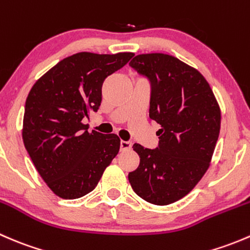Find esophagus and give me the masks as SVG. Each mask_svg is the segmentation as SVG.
I'll list each match as a JSON object with an SVG mask.
<instances>
[{
  "mask_svg": "<svg viewBox=\"0 0 250 250\" xmlns=\"http://www.w3.org/2000/svg\"><path fill=\"white\" fill-rule=\"evenodd\" d=\"M132 148V143L130 141H125L122 140L121 141V150L122 151H127Z\"/></svg>",
  "mask_w": 250,
  "mask_h": 250,
  "instance_id": "34e87169",
  "label": "esophagus"
}]
</instances>
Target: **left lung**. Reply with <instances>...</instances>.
<instances>
[{
  "label": "left lung",
  "mask_w": 250,
  "mask_h": 250,
  "mask_svg": "<svg viewBox=\"0 0 250 250\" xmlns=\"http://www.w3.org/2000/svg\"><path fill=\"white\" fill-rule=\"evenodd\" d=\"M129 65L150 80V118L161 129L155 150L133 145L140 163L128 180L146 202L167 206L192 191L210 166L220 132V107L202 74L178 58L139 54Z\"/></svg>",
  "instance_id": "8db88e82"
}]
</instances>
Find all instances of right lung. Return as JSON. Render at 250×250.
I'll return each instance as SVG.
<instances>
[{
  "instance_id": "1",
  "label": "right lung",
  "mask_w": 250,
  "mask_h": 250,
  "mask_svg": "<svg viewBox=\"0 0 250 250\" xmlns=\"http://www.w3.org/2000/svg\"><path fill=\"white\" fill-rule=\"evenodd\" d=\"M133 55L76 53L32 85L25 103L22 141L37 172L60 198L75 200L94 190L117 156L120 138L89 133L83 121L99 109L105 78Z\"/></svg>"
}]
</instances>
